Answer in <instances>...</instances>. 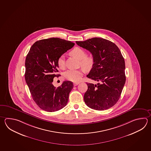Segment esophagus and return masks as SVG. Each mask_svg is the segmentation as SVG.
<instances>
[{
    "instance_id": "obj_1",
    "label": "esophagus",
    "mask_w": 151,
    "mask_h": 151,
    "mask_svg": "<svg viewBox=\"0 0 151 151\" xmlns=\"http://www.w3.org/2000/svg\"><path fill=\"white\" fill-rule=\"evenodd\" d=\"M79 83H80L79 82H75V83H74V86H76L78 84H79Z\"/></svg>"
}]
</instances>
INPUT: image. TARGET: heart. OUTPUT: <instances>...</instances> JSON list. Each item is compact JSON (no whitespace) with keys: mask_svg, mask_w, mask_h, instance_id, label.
Segmentation results:
<instances>
[{"mask_svg":"<svg viewBox=\"0 0 151 151\" xmlns=\"http://www.w3.org/2000/svg\"><path fill=\"white\" fill-rule=\"evenodd\" d=\"M71 55L75 57L80 60V65L81 67L86 71L90 70L92 69L95 60L91 55H86V52L83 48L76 47L72 49L70 52ZM58 65L61 69L65 68V62L64 56H60L58 59ZM83 75V70H68L65 73V77L68 80L74 82H79Z\"/></svg>","mask_w":151,"mask_h":151,"instance_id":"obj_1","label":"heart"}]
</instances>
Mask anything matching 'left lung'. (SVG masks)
Here are the masks:
<instances>
[{"label":"left lung","instance_id":"obj_1","mask_svg":"<svg viewBox=\"0 0 151 151\" xmlns=\"http://www.w3.org/2000/svg\"><path fill=\"white\" fill-rule=\"evenodd\" d=\"M76 42L92 54L95 63L86 76L99 82L86 83L84 102L96 110L112 107L120 98L126 81L125 61L120 50L110 41L101 37Z\"/></svg>","mask_w":151,"mask_h":151}]
</instances>
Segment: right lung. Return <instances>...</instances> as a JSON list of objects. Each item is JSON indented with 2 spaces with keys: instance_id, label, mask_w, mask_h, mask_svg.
<instances>
[{
  "instance_id": "right-lung-1",
  "label": "right lung",
  "mask_w": 151,
  "mask_h": 151,
  "mask_svg": "<svg viewBox=\"0 0 151 151\" xmlns=\"http://www.w3.org/2000/svg\"><path fill=\"white\" fill-rule=\"evenodd\" d=\"M75 43L58 37L39 40L32 45L25 60L26 82L34 102L45 111L54 112L64 108L73 88L71 81L56 88L52 82L59 71L58 59Z\"/></svg>"
}]
</instances>
